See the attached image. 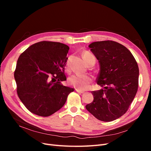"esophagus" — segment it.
<instances>
[{
    "mask_svg": "<svg viewBox=\"0 0 151 151\" xmlns=\"http://www.w3.org/2000/svg\"><path fill=\"white\" fill-rule=\"evenodd\" d=\"M76 91H77V93H84V91L79 90V89H76Z\"/></svg>",
    "mask_w": 151,
    "mask_h": 151,
    "instance_id": "34e87169",
    "label": "esophagus"
}]
</instances>
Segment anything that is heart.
<instances>
[{
	"label": "heart",
	"mask_w": 151,
	"mask_h": 151,
	"mask_svg": "<svg viewBox=\"0 0 151 151\" xmlns=\"http://www.w3.org/2000/svg\"><path fill=\"white\" fill-rule=\"evenodd\" d=\"M83 57L86 63L89 61V58L91 57H94L93 55L89 53H85L83 54ZM69 62L70 57H68L66 62V68H68L69 67ZM68 84L70 86L74 87V88L81 89L85 90L89 88L90 84L92 82V78L89 75H81V74H75L72 76L69 79H68Z\"/></svg>",
	"instance_id": "b5f03b06"
}]
</instances>
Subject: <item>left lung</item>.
Here are the masks:
<instances>
[{
    "label": "left lung",
    "instance_id": "left-lung-1",
    "mask_svg": "<svg viewBox=\"0 0 151 151\" xmlns=\"http://www.w3.org/2000/svg\"><path fill=\"white\" fill-rule=\"evenodd\" d=\"M89 47L98 60L96 82L103 88L91 92L94 100L86 108L99 120H115L127 112L137 92V63L129 50L113 41L93 42Z\"/></svg>",
    "mask_w": 151,
    "mask_h": 151
}]
</instances>
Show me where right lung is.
Masks as SVG:
<instances>
[{"instance_id":"right-lung-1","label":"right lung","mask_w":151,"mask_h":151,"mask_svg":"<svg viewBox=\"0 0 151 151\" xmlns=\"http://www.w3.org/2000/svg\"><path fill=\"white\" fill-rule=\"evenodd\" d=\"M69 47L59 42L43 41L21 54L14 72L17 93L29 111L48 116L59 110L74 89L63 86Z\"/></svg>"}]
</instances>
